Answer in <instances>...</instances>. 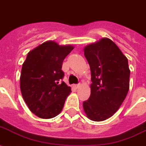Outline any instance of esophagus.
<instances>
[{"instance_id":"esophagus-1","label":"esophagus","mask_w":146,"mask_h":146,"mask_svg":"<svg viewBox=\"0 0 146 146\" xmlns=\"http://www.w3.org/2000/svg\"><path fill=\"white\" fill-rule=\"evenodd\" d=\"M80 84H74V85H73V87H74L75 90L78 89V88L80 87Z\"/></svg>"}]
</instances>
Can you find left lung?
Segmentation results:
<instances>
[{
  "label": "left lung",
  "instance_id": "obj_1",
  "mask_svg": "<svg viewBox=\"0 0 146 146\" xmlns=\"http://www.w3.org/2000/svg\"><path fill=\"white\" fill-rule=\"evenodd\" d=\"M91 71L90 98L83 103L88 119L104 121L117 111L130 86L127 57L115 43L102 38L84 48Z\"/></svg>",
  "mask_w": 146,
  "mask_h": 146
}]
</instances>
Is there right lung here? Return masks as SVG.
<instances>
[{
	"label": "right lung",
	"mask_w": 146,
	"mask_h": 146,
	"mask_svg": "<svg viewBox=\"0 0 146 146\" xmlns=\"http://www.w3.org/2000/svg\"><path fill=\"white\" fill-rule=\"evenodd\" d=\"M74 49L71 44L60 45L47 41L27 54L22 65L20 89L33 113L42 119H51L62 111L72 90L61 82L64 76L62 62Z\"/></svg>",
	"instance_id": "obj_1"
}]
</instances>
